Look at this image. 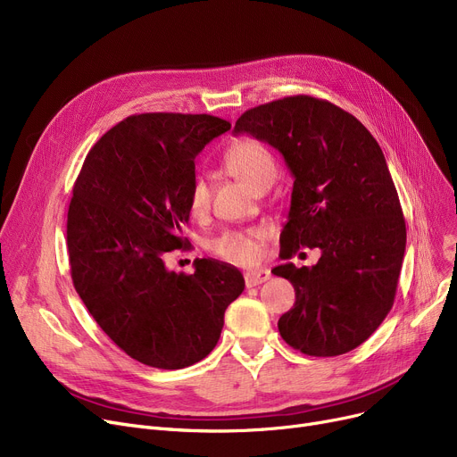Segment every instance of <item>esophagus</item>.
<instances>
[{
    "label": "esophagus",
    "instance_id": "obj_1",
    "mask_svg": "<svg viewBox=\"0 0 457 457\" xmlns=\"http://www.w3.org/2000/svg\"><path fill=\"white\" fill-rule=\"evenodd\" d=\"M270 270L267 269H257V270H248L245 274V281H246V287H255V285H261L265 283L267 279H270Z\"/></svg>",
    "mask_w": 457,
    "mask_h": 457
}]
</instances>
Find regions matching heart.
<instances>
[{
    "label": "heart",
    "mask_w": 457,
    "mask_h": 457,
    "mask_svg": "<svg viewBox=\"0 0 457 457\" xmlns=\"http://www.w3.org/2000/svg\"><path fill=\"white\" fill-rule=\"evenodd\" d=\"M224 161L229 170L241 178L253 190L262 181L276 178V162L272 154L255 138H238L226 150ZM211 202V183L205 176L195 178L188 192V204L195 212L207 211ZM265 231L259 228L250 229H228L219 237L211 238L209 250L229 262L237 265H250L261 250V243L265 241Z\"/></svg>",
    "instance_id": "heart-1"
}]
</instances>
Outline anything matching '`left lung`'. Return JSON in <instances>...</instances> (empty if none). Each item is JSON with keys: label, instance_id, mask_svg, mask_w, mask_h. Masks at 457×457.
Returning a JSON list of instances; mask_svg holds the SVG:
<instances>
[{"label": "left lung", "instance_id": "1", "mask_svg": "<svg viewBox=\"0 0 457 457\" xmlns=\"http://www.w3.org/2000/svg\"><path fill=\"white\" fill-rule=\"evenodd\" d=\"M235 133L276 148L295 178L279 255L320 248L315 267L285 262L296 302L279 319L283 341L315 357L365 343L393 307L405 222L383 152L355 116L313 96L248 109Z\"/></svg>", "mask_w": 457, "mask_h": 457}]
</instances>
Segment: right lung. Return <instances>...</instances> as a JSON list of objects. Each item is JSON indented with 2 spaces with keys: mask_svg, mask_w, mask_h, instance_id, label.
<instances>
[{
  "mask_svg": "<svg viewBox=\"0 0 457 457\" xmlns=\"http://www.w3.org/2000/svg\"><path fill=\"white\" fill-rule=\"evenodd\" d=\"M231 128L211 114L128 116L90 148L68 207L71 281L92 319L129 357L176 370L216 346L245 278L216 259L195 274L166 269L187 246L195 159Z\"/></svg>",
  "mask_w": 457,
  "mask_h": 457,
  "instance_id": "1",
  "label": "right lung"
}]
</instances>
